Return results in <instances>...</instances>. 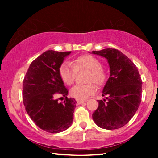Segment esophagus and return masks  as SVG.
<instances>
[{"mask_svg":"<svg viewBox=\"0 0 158 158\" xmlns=\"http://www.w3.org/2000/svg\"><path fill=\"white\" fill-rule=\"evenodd\" d=\"M87 100L85 99H76V102H77L78 104H82V103L85 102H86Z\"/></svg>","mask_w":158,"mask_h":158,"instance_id":"obj_1","label":"esophagus"}]
</instances>
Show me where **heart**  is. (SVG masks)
Listing matches in <instances>:
<instances>
[{"instance_id":"1","label":"heart","mask_w":158,"mask_h":158,"mask_svg":"<svg viewBox=\"0 0 158 158\" xmlns=\"http://www.w3.org/2000/svg\"><path fill=\"white\" fill-rule=\"evenodd\" d=\"M69 63H63L59 69L60 78L66 85H71L76 80L77 73L83 70H88L87 82H94L98 86L104 85L106 80V75L102 69V63L96 57L89 54H84L73 59ZM95 91V85L93 83L87 85H77L70 90V95L77 99H85L92 95Z\"/></svg>"}]
</instances>
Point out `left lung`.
<instances>
[{
    "mask_svg": "<svg viewBox=\"0 0 158 158\" xmlns=\"http://www.w3.org/2000/svg\"><path fill=\"white\" fill-rule=\"evenodd\" d=\"M107 59L110 76L102 91L103 100H98V109L92 118L98 127L108 130L123 127L132 118L141 101L142 81L137 66L116 49L92 51Z\"/></svg>",
    "mask_w": 158,
    "mask_h": 158,
    "instance_id": "obj_1",
    "label": "left lung"
}]
</instances>
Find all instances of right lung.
Segmentation results:
<instances>
[{
	"label": "right lung",
	"mask_w": 158,
	"mask_h": 158,
	"mask_svg": "<svg viewBox=\"0 0 158 158\" xmlns=\"http://www.w3.org/2000/svg\"><path fill=\"white\" fill-rule=\"evenodd\" d=\"M71 52L47 50L35 59L23 81V102L34 123L49 133L66 130L73 123L76 101L67 97L68 90L59 69ZM59 95L65 97L60 103Z\"/></svg>",
	"instance_id": "obj_1"
}]
</instances>
